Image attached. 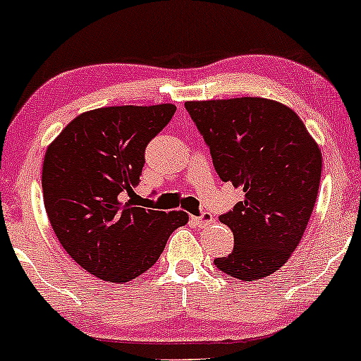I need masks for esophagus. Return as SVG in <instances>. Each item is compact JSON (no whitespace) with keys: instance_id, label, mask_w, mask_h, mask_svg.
<instances>
[{"instance_id":"34e87169","label":"esophagus","mask_w":361,"mask_h":361,"mask_svg":"<svg viewBox=\"0 0 361 361\" xmlns=\"http://www.w3.org/2000/svg\"><path fill=\"white\" fill-rule=\"evenodd\" d=\"M192 221L197 227H205V226H209V224L215 222V219L210 212H204L202 215H195V217H192Z\"/></svg>"}]
</instances>
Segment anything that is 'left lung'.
<instances>
[{"label":"left lung","mask_w":361,"mask_h":361,"mask_svg":"<svg viewBox=\"0 0 361 361\" xmlns=\"http://www.w3.org/2000/svg\"><path fill=\"white\" fill-rule=\"evenodd\" d=\"M222 181L244 200L221 222L234 250L214 263L226 275L252 281L287 263L305 233L317 198L322 156L290 106L267 98L186 102Z\"/></svg>","instance_id":"8db88e82"}]
</instances>
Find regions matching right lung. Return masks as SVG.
<instances>
[{
  "instance_id": "add662e5",
  "label": "right lung",
  "mask_w": 361,
  "mask_h": 361,
  "mask_svg": "<svg viewBox=\"0 0 361 361\" xmlns=\"http://www.w3.org/2000/svg\"><path fill=\"white\" fill-rule=\"evenodd\" d=\"M171 103L85 111L47 147L44 205L66 252L98 279L127 283L147 271L168 238L188 222L183 210L122 202L142 173L144 151L175 115Z\"/></svg>"
}]
</instances>
